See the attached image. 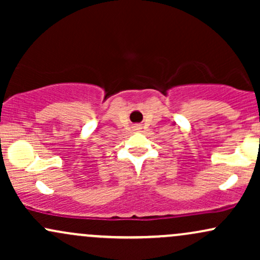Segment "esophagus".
<instances>
[{"label": "esophagus", "instance_id": "1", "mask_svg": "<svg viewBox=\"0 0 260 260\" xmlns=\"http://www.w3.org/2000/svg\"><path fill=\"white\" fill-rule=\"evenodd\" d=\"M136 129H140V127H138V126H137V127H136Z\"/></svg>", "mask_w": 260, "mask_h": 260}]
</instances>
